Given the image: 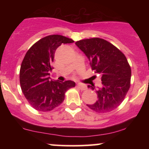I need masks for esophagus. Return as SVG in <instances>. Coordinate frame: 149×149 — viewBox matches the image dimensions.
I'll list each match as a JSON object with an SVG mask.
<instances>
[{
    "instance_id": "1",
    "label": "esophagus",
    "mask_w": 149,
    "mask_h": 149,
    "mask_svg": "<svg viewBox=\"0 0 149 149\" xmlns=\"http://www.w3.org/2000/svg\"><path fill=\"white\" fill-rule=\"evenodd\" d=\"M77 85H78V88L80 89V90H86V89H87L86 85H84V84H82V83H78Z\"/></svg>"
}]
</instances>
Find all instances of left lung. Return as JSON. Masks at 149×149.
<instances>
[{"label":"left lung","instance_id":"8db88e82","mask_svg":"<svg viewBox=\"0 0 149 149\" xmlns=\"http://www.w3.org/2000/svg\"><path fill=\"white\" fill-rule=\"evenodd\" d=\"M76 45L88 58L92 69L100 74V87L95 90L97 100L87 104L98 113L111 111L122 103L130 86L131 68L125 56L111 43L100 38L78 40Z\"/></svg>","mask_w":149,"mask_h":149}]
</instances>
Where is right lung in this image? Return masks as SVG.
Wrapping results in <instances>:
<instances>
[{"label":"right lung","mask_w":149,"mask_h":149,"mask_svg":"<svg viewBox=\"0 0 149 149\" xmlns=\"http://www.w3.org/2000/svg\"><path fill=\"white\" fill-rule=\"evenodd\" d=\"M73 42L60 35L42 38L27 51L22 61L19 80L22 92L31 107L40 111H49L64 100L65 92L75 87V82L51 79L54 53L61 44Z\"/></svg>","instance_id":"add662e5"}]
</instances>
